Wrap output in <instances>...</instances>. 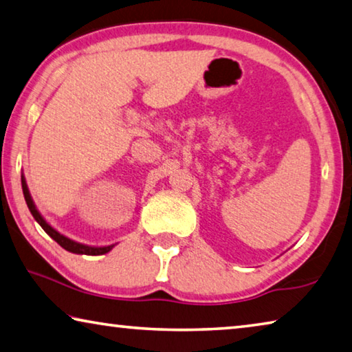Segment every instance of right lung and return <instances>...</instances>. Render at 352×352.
<instances>
[{
	"mask_svg": "<svg viewBox=\"0 0 352 352\" xmlns=\"http://www.w3.org/2000/svg\"><path fill=\"white\" fill-rule=\"evenodd\" d=\"M21 188H23V194H25V200H26V204H28V208H29V211H31V214L34 216V219L37 220L41 228H43L46 233L50 234L52 239H54L58 243V245L63 247L65 250H68V252H71V253H77V254L98 256V254L109 253L110 250L113 248V245H110V247H88V245H82V243H77L74 241L68 239V237L62 236L60 233H57V231L52 228V226H50V225L45 222V219L40 216V212L35 210V205H34V201L31 199V194H29V190H28L25 178H23V177H21Z\"/></svg>",
	"mask_w": 352,
	"mask_h": 352,
	"instance_id": "obj_1",
	"label": "right lung"
}]
</instances>
